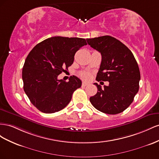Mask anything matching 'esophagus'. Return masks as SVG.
<instances>
[{"label":"esophagus","instance_id":"34e87169","mask_svg":"<svg viewBox=\"0 0 159 159\" xmlns=\"http://www.w3.org/2000/svg\"><path fill=\"white\" fill-rule=\"evenodd\" d=\"M87 85H89V84L87 83H85V82H83V83H82V87H87Z\"/></svg>","mask_w":159,"mask_h":159}]
</instances>
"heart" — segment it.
<instances>
[{
  "mask_svg": "<svg viewBox=\"0 0 159 159\" xmlns=\"http://www.w3.org/2000/svg\"><path fill=\"white\" fill-rule=\"evenodd\" d=\"M80 77H81V78H82L83 79H84V80H88V79H90V74L89 73V72L84 71V72H80Z\"/></svg>",
  "mask_w": 159,
  "mask_h": 159,
  "instance_id": "obj_1",
  "label": "heart"
}]
</instances>
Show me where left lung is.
I'll use <instances>...</instances> for the list:
<instances>
[{"label": "left lung", "instance_id": "obj_1", "mask_svg": "<svg viewBox=\"0 0 159 159\" xmlns=\"http://www.w3.org/2000/svg\"><path fill=\"white\" fill-rule=\"evenodd\" d=\"M87 40L102 56L96 80L109 82L102 89L94 83L98 90L90 97V102L98 111L106 114L123 112L133 102L139 89L140 74L133 54L123 43L111 36Z\"/></svg>", "mask_w": 159, "mask_h": 159}]
</instances>
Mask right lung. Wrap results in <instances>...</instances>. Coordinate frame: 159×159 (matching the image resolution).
I'll use <instances>...</instances> for the list:
<instances>
[{
  "instance_id": "add662e5",
  "label": "right lung",
  "mask_w": 159,
  "mask_h": 159,
  "mask_svg": "<svg viewBox=\"0 0 159 159\" xmlns=\"http://www.w3.org/2000/svg\"><path fill=\"white\" fill-rule=\"evenodd\" d=\"M84 39L53 37L37 44L27 56L22 69L23 89L31 103L44 113H54L69 104L82 82L75 76L69 82L58 76L68 70Z\"/></svg>"
}]
</instances>
